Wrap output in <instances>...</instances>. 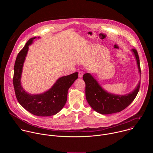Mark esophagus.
Here are the masks:
<instances>
[{"mask_svg": "<svg viewBox=\"0 0 153 153\" xmlns=\"http://www.w3.org/2000/svg\"><path fill=\"white\" fill-rule=\"evenodd\" d=\"M83 75V73L82 71H79V77H80V78L82 77Z\"/></svg>", "mask_w": 153, "mask_h": 153, "instance_id": "34e87169", "label": "esophagus"}]
</instances>
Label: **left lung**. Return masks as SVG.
I'll use <instances>...</instances> for the list:
<instances>
[{"label":"left lung","mask_w":153,"mask_h":153,"mask_svg":"<svg viewBox=\"0 0 153 153\" xmlns=\"http://www.w3.org/2000/svg\"><path fill=\"white\" fill-rule=\"evenodd\" d=\"M131 51L136 57L140 74V60L137 51L136 49H132ZM83 79L86 85L85 96L87 102L94 111L102 114H110L123 110L134 100L140 85L139 81L133 91L125 95H116L104 90L90 73L85 74Z\"/></svg>","instance_id":"1"}]
</instances>
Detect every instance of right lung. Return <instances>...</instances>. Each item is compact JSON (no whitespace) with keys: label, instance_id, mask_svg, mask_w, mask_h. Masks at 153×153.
I'll return each instance as SVG.
<instances>
[{"label":"right lung","instance_id":"obj_1","mask_svg":"<svg viewBox=\"0 0 153 153\" xmlns=\"http://www.w3.org/2000/svg\"><path fill=\"white\" fill-rule=\"evenodd\" d=\"M36 38L28 40L17 56L14 67L13 85L19 103L26 110L35 116H50L59 113L66 103L68 89L78 78V73L60 77L49 90L43 93L30 94L27 93L21 85L20 79L28 46Z\"/></svg>","mask_w":153,"mask_h":153}]
</instances>
